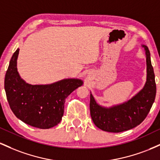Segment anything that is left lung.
<instances>
[{
  "label": "left lung",
  "mask_w": 160,
  "mask_h": 160,
  "mask_svg": "<svg viewBox=\"0 0 160 160\" xmlns=\"http://www.w3.org/2000/svg\"><path fill=\"white\" fill-rule=\"evenodd\" d=\"M147 57V82L140 92L131 100L120 105L104 108L95 102L90 95V114L97 127L109 132H121L138 126L147 117L155 100L157 86L150 53L148 47L143 46Z\"/></svg>",
  "instance_id": "8db88e82"
}]
</instances>
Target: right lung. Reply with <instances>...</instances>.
<instances>
[{
    "mask_svg": "<svg viewBox=\"0 0 160 160\" xmlns=\"http://www.w3.org/2000/svg\"><path fill=\"white\" fill-rule=\"evenodd\" d=\"M19 49L11 58L4 79V89L10 109L17 118L39 128L56 126L64 114L65 99L82 81L66 79L50 85H30L20 78L16 68Z\"/></svg>",
    "mask_w": 160,
    "mask_h": 160,
    "instance_id": "add662e5",
    "label": "right lung"
}]
</instances>
